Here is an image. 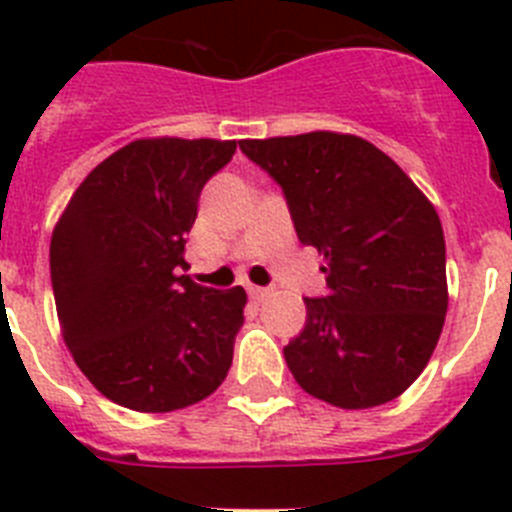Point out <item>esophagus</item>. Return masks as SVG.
I'll return each mask as SVG.
<instances>
[{
  "label": "esophagus",
  "instance_id": "34e87169",
  "mask_svg": "<svg viewBox=\"0 0 512 512\" xmlns=\"http://www.w3.org/2000/svg\"><path fill=\"white\" fill-rule=\"evenodd\" d=\"M246 289H248V297H251V300H256V302L264 300L266 292H269V289H266V287H256V284H248Z\"/></svg>",
  "mask_w": 512,
  "mask_h": 512
}]
</instances>
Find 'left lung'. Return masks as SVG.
Instances as JSON below:
<instances>
[{"mask_svg":"<svg viewBox=\"0 0 512 512\" xmlns=\"http://www.w3.org/2000/svg\"><path fill=\"white\" fill-rule=\"evenodd\" d=\"M282 187L302 246L323 256L328 292L284 346L302 390L336 408L384 405L420 377L441 336L446 243L438 212L387 153L356 135L241 140Z\"/></svg>","mask_w":512,"mask_h":512,"instance_id":"obj_1","label":"left lung"}]
</instances>
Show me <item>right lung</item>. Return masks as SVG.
I'll return each mask as SVG.
<instances>
[{
    "label": "right lung",
    "instance_id": "obj_1",
    "mask_svg": "<svg viewBox=\"0 0 512 512\" xmlns=\"http://www.w3.org/2000/svg\"><path fill=\"white\" fill-rule=\"evenodd\" d=\"M235 140H135L79 184L51 238L63 341L107 400L138 413L187 408L223 384L243 287L179 274L202 187Z\"/></svg>",
    "mask_w": 512,
    "mask_h": 512
}]
</instances>
